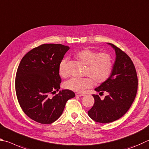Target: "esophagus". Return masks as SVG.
I'll list each match as a JSON object with an SVG mask.
<instances>
[{"instance_id": "esophagus-1", "label": "esophagus", "mask_w": 149, "mask_h": 149, "mask_svg": "<svg viewBox=\"0 0 149 149\" xmlns=\"http://www.w3.org/2000/svg\"><path fill=\"white\" fill-rule=\"evenodd\" d=\"M84 94H82V93H76V96L77 97H82V96H84Z\"/></svg>"}]
</instances>
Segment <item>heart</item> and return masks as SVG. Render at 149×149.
Returning <instances> with one entry per match:
<instances>
[{"instance_id":"b5f03b06","label":"heart","mask_w":149,"mask_h":149,"mask_svg":"<svg viewBox=\"0 0 149 149\" xmlns=\"http://www.w3.org/2000/svg\"><path fill=\"white\" fill-rule=\"evenodd\" d=\"M75 57L82 63L86 65L85 74L91 77L82 79L72 78L67 80L65 87L68 90L77 93H82L93 86V81L100 84L106 81L111 74L113 69V59L110 54L105 52L98 53L93 49L84 48L78 51ZM66 59L62 60L59 66V74L62 77L67 76L65 69Z\"/></svg>"}]
</instances>
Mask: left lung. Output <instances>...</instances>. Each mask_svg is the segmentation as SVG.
<instances>
[{"instance_id":"8db88e82","label":"left lung","mask_w":149,"mask_h":149,"mask_svg":"<svg viewBox=\"0 0 149 149\" xmlns=\"http://www.w3.org/2000/svg\"><path fill=\"white\" fill-rule=\"evenodd\" d=\"M115 52V61L111 74L106 81L95 88L96 92L107 95L101 100L93 95L94 104L88 114L100 123H109L121 118L129 110L137 91V76L134 63L127 55L113 44L107 43Z\"/></svg>"}]
</instances>
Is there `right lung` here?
I'll return each instance as SVG.
<instances>
[{
	"label": "right lung",
	"instance_id": "obj_1",
	"mask_svg": "<svg viewBox=\"0 0 149 149\" xmlns=\"http://www.w3.org/2000/svg\"><path fill=\"white\" fill-rule=\"evenodd\" d=\"M70 48L45 44L33 48L21 60L15 77V92L23 112L40 124H51L63 112L67 101L75 97L70 90H59V66Z\"/></svg>",
	"mask_w": 149,
	"mask_h": 149
}]
</instances>
